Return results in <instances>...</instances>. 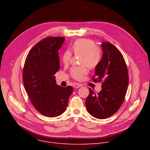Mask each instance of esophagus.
<instances>
[{"label":"esophagus","instance_id":"obj_1","mask_svg":"<svg viewBox=\"0 0 150 150\" xmlns=\"http://www.w3.org/2000/svg\"><path fill=\"white\" fill-rule=\"evenodd\" d=\"M81 84H79V83H75L74 84V87L75 88H79L80 87H81Z\"/></svg>","mask_w":150,"mask_h":150}]
</instances>
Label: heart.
I'll use <instances>...</instances> for the list:
<instances>
[{
  "instance_id": "heart-1",
  "label": "heart",
  "mask_w": 150,
  "mask_h": 150,
  "mask_svg": "<svg viewBox=\"0 0 150 150\" xmlns=\"http://www.w3.org/2000/svg\"><path fill=\"white\" fill-rule=\"evenodd\" d=\"M71 52L75 55H80V62L83 65L72 67L70 74L73 78L81 80L85 75L88 74V67L96 69L99 64L102 58V49L100 47L96 45L92 39H80L75 41L71 47ZM66 51L62 54L61 61L64 65L68 64L72 57V53Z\"/></svg>"
}]
</instances>
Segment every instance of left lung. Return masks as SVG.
<instances>
[{
  "instance_id": "1",
  "label": "left lung",
  "mask_w": 150,
  "mask_h": 150,
  "mask_svg": "<svg viewBox=\"0 0 150 150\" xmlns=\"http://www.w3.org/2000/svg\"><path fill=\"white\" fill-rule=\"evenodd\" d=\"M103 56L92 77L95 82L102 83L97 93L89 89L86 100L88 112L99 119L113 115L122 106L128 85V70L121 52L110 42L101 44Z\"/></svg>"
}]
</instances>
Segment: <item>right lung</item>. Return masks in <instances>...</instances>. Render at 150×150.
<instances>
[{
    "instance_id": "1",
    "label": "right lung",
    "mask_w": 150,
    "mask_h": 150,
    "mask_svg": "<svg viewBox=\"0 0 150 150\" xmlns=\"http://www.w3.org/2000/svg\"><path fill=\"white\" fill-rule=\"evenodd\" d=\"M64 37L48 36L38 42L28 52L23 69L25 89L31 104L41 114L60 115L67 108L73 92L72 86L56 84L54 74L59 69L58 50Z\"/></svg>"
}]
</instances>
